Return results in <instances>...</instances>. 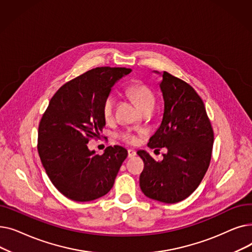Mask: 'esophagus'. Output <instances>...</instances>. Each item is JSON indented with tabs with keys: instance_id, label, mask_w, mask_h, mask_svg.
I'll return each mask as SVG.
<instances>
[{
	"instance_id": "obj_1",
	"label": "esophagus",
	"mask_w": 252,
	"mask_h": 252,
	"mask_svg": "<svg viewBox=\"0 0 252 252\" xmlns=\"http://www.w3.org/2000/svg\"><path fill=\"white\" fill-rule=\"evenodd\" d=\"M127 154H128V157L131 158V157H134V156L137 155V152L135 150H133V149H128L127 150Z\"/></svg>"
}]
</instances>
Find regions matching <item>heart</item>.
Returning a JSON list of instances; mask_svg holds the SVG:
<instances>
[{
    "instance_id": "b5f03b06",
    "label": "heart",
    "mask_w": 252,
    "mask_h": 252,
    "mask_svg": "<svg viewBox=\"0 0 252 252\" xmlns=\"http://www.w3.org/2000/svg\"><path fill=\"white\" fill-rule=\"evenodd\" d=\"M127 94L137 103V105L139 106L141 110H145L146 108L153 107L154 106V103H155L154 94L150 90V88H148L146 85H144L142 83L130 85L127 88ZM114 105H115V97L113 95H108L105 98L102 111H103V116L106 121H109V119L112 118ZM119 138L129 145H135L138 143V135L131 130L122 131V133L119 134Z\"/></svg>"
}]
</instances>
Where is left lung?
Returning <instances> with one entry per match:
<instances>
[{
	"label": "left lung",
	"mask_w": 252,
	"mask_h": 252,
	"mask_svg": "<svg viewBox=\"0 0 252 252\" xmlns=\"http://www.w3.org/2000/svg\"><path fill=\"white\" fill-rule=\"evenodd\" d=\"M160 74L163 116L148 147H166L167 153L163 154L162 161H155L146 151L137 152L144 161L140 187L151 199L177 203L189 197L206 174L213 151L214 129L196 91L166 71Z\"/></svg>",
	"instance_id": "1"
}]
</instances>
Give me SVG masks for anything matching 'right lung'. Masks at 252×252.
<instances>
[{
  "mask_svg": "<svg viewBox=\"0 0 252 252\" xmlns=\"http://www.w3.org/2000/svg\"><path fill=\"white\" fill-rule=\"evenodd\" d=\"M125 67H97L64 84L52 97L38 125L37 151L52 184L73 201H92L107 194L127 151L107 147L90 151L105 126L103 103Z\"/></svg>",
  "mask_w": 252,
  "mask_h": 252,
  "instance_id": "add662e5",
  "label": "right lung"
}]
</instances>
